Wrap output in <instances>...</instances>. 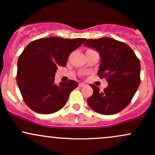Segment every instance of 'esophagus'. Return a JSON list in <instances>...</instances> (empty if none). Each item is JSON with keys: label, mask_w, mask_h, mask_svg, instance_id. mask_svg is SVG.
Instances as JSON below:
<instances>
[{"label": "esophagus", "mask_w": 155, "mask_h": 155, "mask_svg": "<svg viewBox=\"0 0 155 155\" xmlns=\"http://www.w3.org/2000/svg\"><path fill=\"white\" fill-rule=\"evenodd\" d=\"M86 85V84H84V83H79V87H84V86H85Z\"/></svg>", "instance_id": "obj_1"}]
</instances>
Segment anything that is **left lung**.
Wrapping results in <instances>:
<instances>
[{
  "mask_svg": "<svg viewBox=\"0 0 155 155\" xmlns=\"http://www.w3.org/2000/svg\"><path fill=\"white\" fill-rule=\"evenodd\" d=\"M84 45L99 53L101 63L97 75L108 83L102 92L91 84L94 93L87 99V104L101 114L119 113L128 106L140 85V60L127 44L107 37L88 39Z\"/></svg>",
  "mask_w": 155,
  "mask_h": 155,
  "instance_id": "left-lung-1",
  "label": "left lung"
}]
</instances>
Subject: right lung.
<instances>
[{
  "mask_svg": "<svg viewBox=\"0 0 155 155\" xmlns=\"http://www.w3.org/2000/svg\"><path fill=\"white\" fill-rule=\"evenodd\" d=\"M85 38L49 37L30 42L18 60L17 84L27 105L35 112L49 114L62 108L76 81L54 82L58 66L64 67L69 55Z\"/></svg>",
  "mask_w": 155,
  "mask_h": 155,
  "instance_id": "add662e5",
  "label": "right lung"
}]
</instances>
